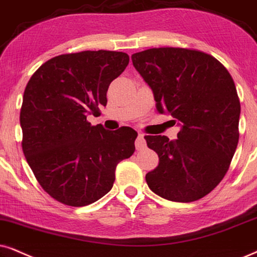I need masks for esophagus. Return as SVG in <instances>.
Masks as SVG:
<instances>
[{
    "label": "esophagus",
    "instance_id": "obj_1",
    "mask_svg": "<svg viewBox=\"0 0 257 257\" xmlns=\"http://www.w3.org/2000/svg\"><path fill=\"white\" fill-rule=\"evenodd\" d=\"M135 146L138 151H141V149H144L146 147V140H145L144 134H139L138 139H136L135 141Z\"/></svg>",
    "mask_w": 257,
    "mask_h": 257
}]
</instances>
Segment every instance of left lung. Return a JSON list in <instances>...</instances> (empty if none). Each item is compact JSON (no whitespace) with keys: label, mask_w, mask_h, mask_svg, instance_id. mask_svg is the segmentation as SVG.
<instances>
[{"label":"left lung","mask_w":257,"mask_h":257,"mask_svg":"<svg viewBox=\"0 0 257 257\" xmlns=\"http://www.w3.org/2000/svg\"><path fill=\"white\" fill-rule=\"evenodd\" d=\"M132 60L158 111L181 125L175 141L145 136L159 157L158 167L146 174L149 188L180 203L205 197L226 174L238 144L241 104L232 77L215 57L193 48H149Z\"/></svg>","instance_id":"left-lung-1"}]
</instances>
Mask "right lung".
Instances as JSON below:
<instances>
[{"instance_id":"1","label":"right lung","mask_w":257,"mask_h":257,"mask_svg":"<svg viewBox=\"0 0 257 257\" xmlns=\"http://www.w3.org/2000/svg\"><path fill=\"white\" fill-rule=\"evenodd\" d=\"M129 56L83 51L42 64L26 85L20 111L22 151L52 198L69 206L95 203L111 190L119 161L135 152L131 126L105 131L91 125L90 113L106 105V91Z\"/></svg>"}]
</instances>
